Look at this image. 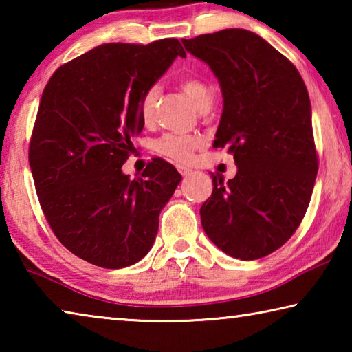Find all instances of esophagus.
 Segmentation results:
<instances>
[{
    "label": "esophagus",
    "mask_w": 352,
    "mask_h": 352,
    "mask_svg": "<svg viewBox=\"0 0 352 352\" xmlns=\"http://www.w3.org/2000/svg\"><path fill=\"white\" fill-rule=\"evenodd\" d=\"M177 169H178V172H180V174H182L183 177H186V175H189V174H192V169L184 168V166H177Z\"/></svg>",
    "instance_id": "1"
}]
</instances>
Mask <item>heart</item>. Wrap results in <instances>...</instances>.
I'll use <instances>...</instances> for the list:
<instances>
[{"instance_id": "1", "label": "heart", "mask_w": 352, "mask_h": 352, "mask_svg": "<svg viewBox=\"0 0 352 352\" xmlns=\"http://www.w3.org/2000/svg\"><path fill=\"white\" fill-rule=\"evenodd\" d=\"M180 88L183 93L192 100V102L201 110L204 107L210 105L212 100L211 88L205 82L194 76L183 77L180 80ZM160 88L152 85L147 88L140 100V116L142 122L148 124L153 118L155 102H157ZM204 146V140L195 135L188 133H166L153 141V151L162 157H166L177 163H189L194 157V152Z\"/></svg>"}]
</instances>
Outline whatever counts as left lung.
Segmentation results:
<instances>
[{
    "label": "left lung",
    "instance_id": "left-lung-1",
    "mask_svg": "<svg viewBox=\"0 0 352 352\" xmlns=\"http://www.w3.org/2000/svg\"><path fill=\"white\" fill-rule=\"evenodd\" d=\"M217 76L223 111L214 147H228L237 174L212 177L200 208L206 236L242 261L283 247L300 226L318 172L311 100L295 65L245 29L183 38Z\"/></svg>",
    "mask_w": 352,
    "mask_h": 352
}]
</instances>
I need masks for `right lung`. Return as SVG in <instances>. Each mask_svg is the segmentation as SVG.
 Segmentation results:
<instances>
[{"mask_svg": "<svg viewBox=\"0 0 352 352\" xmlns=\"http://www.w3.org/2000/svg\"><path fill=\"white\" fill-rule=\"evenodd\" d=\"M177 56V38L105 43L62 65L41 94L31 141L35 190L52 233L80 259L122 269L144 258L182 175L153 158L130 180L122 164L142 132L140 100Z\"/></svg>", "mask_w": 352, "mask_h": 352, "instance_id": "obj_1", "label": "right lung"}]
</instances>
